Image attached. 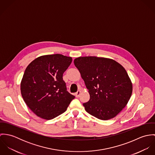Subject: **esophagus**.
<instances>
[{
	"label": "esophagus",
	"mask_w": 155,
	"mask_h": 155,
	"mask_svg": "<svg viewBox=\"0 0 155 155\" xmlns=\"http://www.w3.org/2000/svg\"><path fill=\"white\" fill-rule=\"evenodd\" d=\"M81 91H78L75 93L76 97H79L80 96V95H81Z\"/></svg>",
	"instance_id": "obj_1"
}]
</instances>
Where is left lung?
Segmentation results:
<instances>
[{
  "label": "left lung",
  "mask_w": 155,
  "mask_h": 155,
  "mask_svg": "<svg viewBox=\"0 0 155 155\" xmlns=\"http://www.w3.org/2000/svg\"><path fill=\"white\" fill-rule=\"evenodd\" d=\"M90 98L83 104L92 116L103 120L115 117L127 104L133 85L125 69L113 60L82 57L74 60Z\"/></svg>",
  "instance_id": "left-lung-1"
}]
</instances>
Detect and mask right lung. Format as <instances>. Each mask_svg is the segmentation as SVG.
<instances>
[{
  "label": "right lung",
  "instance_id": "right-lung-1",
  "mask_svg": "<svg viewBox=\"0 0 155 155\" xmlns=\"http://www.w3.org/2000/svg\"><path fill=\"white\" fill-rule=\"evenodd\" d=\"M72 58L61 54L46 55L27 67L21 83L23 100L38 116L51 120L66 110L75 98L67 90L63 75Z\"/></svg>",
  "mask_w": 155,
  "mask_h": 155
}]
</instances>
